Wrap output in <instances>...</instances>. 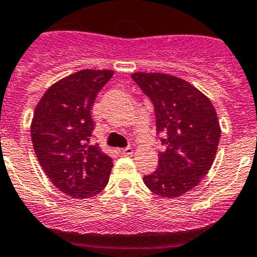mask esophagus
I'll use <instances>...</instances> for the list:
<instances>
[{"label":"esophagus","instance_id":"1","mask_svg":"<svg viewBox=\"0 0 257 257\" xmlns=\"http://www.w3.org/2000/svg\"><path fill=\"white\" fill-rule=\"evenodd\" d=\"M118 154L122 155V156H128V155L134 154V150H132V147H125V149H118Z\"/></svg>","mask_w":257,"mask_h":257}]
</instances>
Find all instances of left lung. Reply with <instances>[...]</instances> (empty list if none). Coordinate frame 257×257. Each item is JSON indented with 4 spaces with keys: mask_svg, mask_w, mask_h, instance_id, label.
<instances>
[{
    "mask_svg": "<svg viewBox=\"0 0 257 257\" xmlns=\"http://www.w3.org/2000/svg\"><path fill=\"white\" fill-rule=\"evenodd\" d=\"M131 77L154 105L157 135L165 146L159 167L144 176L145 185L160 196H181L200 184L215 160L221 136L215 107L182 78L145 72Z\"/></svg>",
    "mask_w": 257,
    "mask_h": 257,
    "instance_id": "1",
    "label": "left lung"
}]
</instances>
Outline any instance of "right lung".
<instances>
[{"mask_svg":"<svg viewBox=\"0 0 257 257\" xmlns=\"http://www.w3.org/2000/svg\"><path fill=\"white\" fill-rule=\"evenodd\" d=\"M111 70H82L51 86L34 113L31 137L46 176L73 199H88L107 185L112 159L90 145L91 110Z\"/></svg>","mask_w":257,"mask_h":257,"instance_id":"obj_1","label":"right lung"}]
</instances>
